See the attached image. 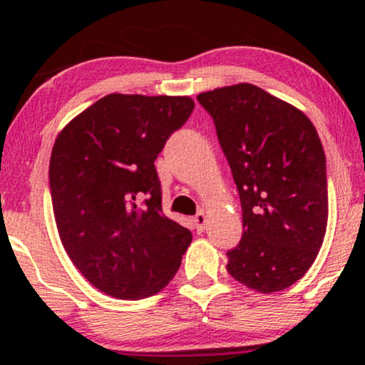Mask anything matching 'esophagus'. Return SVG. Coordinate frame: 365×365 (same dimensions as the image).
<instances>
[{"label": "esophagus", "mask_w": 365, "mask_h": 365, "mask_svg": "<svg viewBox=\"0 0 365 365\" xmlns=\"http://www.w3.org/2000/svg\"><path fill=\"white\" fill-rule=\"evenodd\" d=\"M206 222H207V217H206V212H204V211H199L196 216H194V224H196L197 231H204V227H206Z\"/></svg>", "instance_id": "1"}]
</instances>
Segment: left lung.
<instances>
[{
    "label": "left lung",
    "mask_w": 365,
    "mask_h": 365,
    "mask_svg": "<svg viewBox=\"0 0 365 365\" xmlns=\"http://www.w3.org/2000/svg\"><path fill=\"white\" fill-rule=\"evenodd\" d=\"M242 207V237L227 272L269 294L299 281L316 261L327 227L326 154L297 108L254 84L201 93Z\"/></svg>",
    "instance_id": "left-lung-1"
}]
</instances>
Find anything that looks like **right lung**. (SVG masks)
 I'll return each mask as SVG.
<instances>
[{"instance_id": "obj_1", "label": "right lung", "mask_w": 365, "mask_h": 365, "mask_svg": "<svg viewBox=\"0 0 365 365\" xmlns=\"http://www.w3.org/2000/svg\"><path fill=\"white\" fill-rule=\"evenodd\" d=\"M192 109L187 96L114 93L56 138L49 192L59 237L79 272L108 296L159 292L192 241L189 229L164 216L154 168Z\"/></svg>"}]
</instances>
